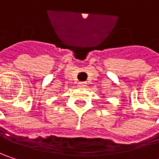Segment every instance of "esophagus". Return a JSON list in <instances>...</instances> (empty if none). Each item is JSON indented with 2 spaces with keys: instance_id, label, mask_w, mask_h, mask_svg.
I'll return each instance as SVG.
<instances>
[{
  "instance_id": "34e87169",
  "label": "esophagus",
  "mask_w": 159,
  "mask_h": 159,
  "mask_svg": "<svg viewBox=\"0 0 159 159\" xmlns=\"http://www.w3.org/2000/svg\"><path fill=\"white\" fill-rule=\"evenodd\" d=\"M78 84H79L78 86H80V87H84L85 86V83L84 82H79Z\"/></svg>"
}]
</instances>
